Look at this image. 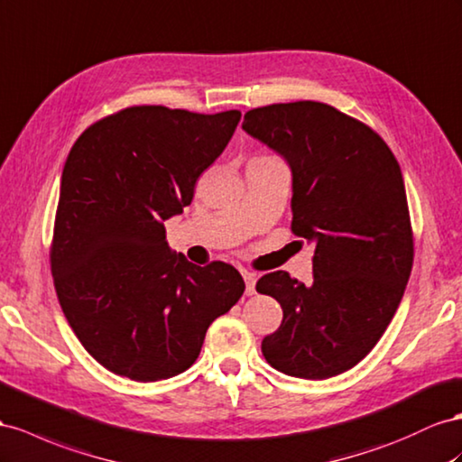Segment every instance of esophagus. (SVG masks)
<instances>
[{"label":"esophagus","instance_id":"1","mask_svg":"<svg viewBox=\"0 0 462 462\" xmlns=\"http://www.w3.org/2000/svg\"><path fill=\"white\" fill-rule=\"evenodd\" d=\"M245 285H246V295H254L256 293V273L253 272H243Z\"/></svg>","mask_w":462,"mask_h":462}]
</instances>
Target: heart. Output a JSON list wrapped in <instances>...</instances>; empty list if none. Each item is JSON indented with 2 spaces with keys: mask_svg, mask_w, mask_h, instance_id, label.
Segmentation results:
<instances>
[{
  "mask_svg": "<svg viewBox=\"0 0 462 462\" xmlns=\"http://www.w3.org/2000/svg\"><path fill=\"white\" fill-rule=\"evenodd\" d=\"M260 159H268V157H260Z\"/></svg>",
  "mask_w": 462,
  "mask_h": 462,
  "instance_id": "heart-1",
  "label": "heart"
}]
</instances>
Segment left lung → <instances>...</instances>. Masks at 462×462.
<instances>
[{"mask_svg":"<svg viewBox=\"0 0 462 462\" xmlns=\"http://www.w3.org/2000/svg\"><path fill=\"white\" fill-rule=\"evenodd\" d=\"M243 130L288 161L291 231L315 245L310 285L283 270L256 283L283 310L262 354L291 377L340 375L375 347L412 272L401 167L377 132L324 103L253 108Z\"/></svg>","mask_w":462,"mask_h":462,"instance_id":"left-lung-1","label":"left lung"}]
</instances>
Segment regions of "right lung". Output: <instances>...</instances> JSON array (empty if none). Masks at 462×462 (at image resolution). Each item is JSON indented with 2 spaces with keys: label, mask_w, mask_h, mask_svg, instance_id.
Masks as SVG:
<instances>
[{
  "label": "right lung",
  "mask_w": 462,
  "mask_h": 462,
  "mask_svg": "<svg viewBox=\"0 0 462 462\" xmlns=\"http://www.w3.org/2000/svg\"><path fill=\"white\" fill-rule=\"evenodd\" d=\"M239 110L130 106L87 128L61 172L50 268L61 310L98 364L161 381L200 356L209 324L239 301L241 273L172 253L165 219L190 206Z\"/></svg>",
  "instance_id": "add662e5"
}]
</instances>
